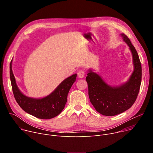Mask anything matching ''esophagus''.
<instances>
[{
  "instance_id": "obj_1",
  "label": "esophagus",
  "mask_w": 153,
  "mask_h": 153,
  "mask_svg": "<svg viewBox=\"0 0 153 153\" xmlns=\"http://www.w3.org/2000/svg\"><path fill=\"white\" fill-rule=\"evenodd\" d=\"M77 76H78V77L80 78V79H82L84 77V76H85V72L83 71V70H80L77 73Z\"/></svg>"
}]
</instances>
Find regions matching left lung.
<instances>
[{"instance_id": "8db88e82", "label": "left lung", "mask_w": 153, "mask_h": 153, "mask_svg": "<svg viewBox=\"0 0 153 153\" xmlns=\"http://www.w3.org/2000/svg\"><path fill=\"white\" fill-rule=\"evenodd\" d=\"M120 36L133 57L134 71L128 81L118 86H111L91 69L88 70L86 77L91 103L97 112L106 116L119 114L131 107L137 99L141 84L142 67L139 55L128 37L123 33Z\"/></svg>"}]
</instances>
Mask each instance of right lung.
Masks as SVG:
<instances>
[{
	"label": "right lung",
	"instance_id": "add662e5",
	"mask_svg": "<svg viewBox=\"0 0 153 153\" xmlns=\"http://www.w3.org/2000/svg\"><path fill=\"white\" fill-rule=\"evenodd\" d=\"M10 74L14 98L26 113L42 119H50L59 115L65 106L67 96L77 74L63 80L49 95L39 99L28 97L19 89L12 70V60L10 65Z\"/></svg>",
	"mask_w": 153,
	"mask_h": 153
}]
</instances>
